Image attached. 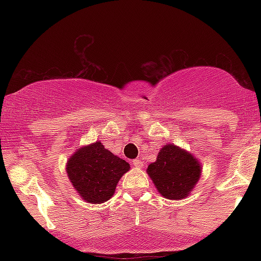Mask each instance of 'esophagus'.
Returning <instances> with one entry per match:
<instances>
[{
    "label": "esophagus",
    "mask_w": 261,
    "mask_h": 261,
    "mask_svg": "<svg viewBox=\"0 0 261 261\" xmlns=\"http://www.w3.org/2000/svg\"><path fill=\"white\" fill-rule=\"evenodd\" d=\"M133 164H134L135 167H136V168H142V166H143L142 161H141V160H135L133 162Z\"/></svg>",
    "instance_id": "1"
}]
</instances>
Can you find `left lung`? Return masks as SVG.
<instances>
[{"label":"left lung","instance_id":"left-lung-1","mask_svg":"<svg viewBox=\"0 0 261 261\" xmlns=\"http://www.w3.org/2000/svg\"><path fill=\"white\" fill-rule=\"evenodd\" d=\"M146 172L164 199L182 200L193 193L202 166L187 149L168 143L161 148L155 162L149 164Z\"/></svg>","mask_w":261,"mask_h":261}]
</instances>
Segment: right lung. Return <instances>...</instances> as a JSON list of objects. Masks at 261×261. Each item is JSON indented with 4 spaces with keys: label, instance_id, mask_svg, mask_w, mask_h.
I'll list each match as a JSON object with an SVG mask.
<instances>
[{
    "label": "right lung",
    "instance_id": "1",
    "mask_svg": "<svg viewBox=\"0 0 261 261\" xmlns=\"http://www.w3.org/2000/svg\"><path fill=\"white\" fill-rule=\"evenodd\" d=\"M130 164L112 153L100 141L77 148L66 163V172L83 201L103 203L113 197Z\"/></svg>",
    "mask_w": 261,
    "mask_h": 261
}]
</instances>
